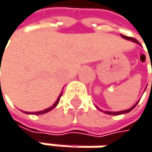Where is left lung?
<instances>
[{
	"instance_id": "left-lung-1",
	"label": "left lung",
	"mask_w": 152,
	"mask_h": 152,
	"mask_svg": "<svg viewBox=\"0 0 152 152\" xmlns=\"http://www.w3.org/2000/svg\"><path fill=\"white\" fill-rule=\"evenodd\" d=\"M121 36L123 37V38H125V39H128V40H131V41H133V42H134V43H137V44H139V42L136 40V39H134V38H133V37H129V36H125V35H122L121 34ZM138 103V102H137ZM137 103H136L133 107H131L130 109H127V110H124V111H119V112H110V111H105V113L107 114H109V115H121V114H125V113H128V112H130L131 110H133L135 107H136V104H137ZM98 108V107H97Z\"/></svg>"
}]
</instances>
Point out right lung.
<instances>
[{
    "label": "right lung",
    "mask_w": 152,
    "mask_h": 152,
    "mask_svg": "<svg viewBox=\"0 0 152 152\" xmlns=\"http://www.w3.org/2000/svg\"><path fill=\"white\" fill-rule=\"evenodd\" d=\"M0 85H1V81H0ZM61 94L62 93H61L60 94V96L58 97V99H57V101H56V103L52 105L51 107H49V108H48V109H45V110H43V111H39V112H35V114H37V115H41V114H45V113H48V111H50V110H52L54 107H57V104H59V102H60V99H61Z\"/></svg>",
    "instance_id": "add662e5"
}]
</instances>
